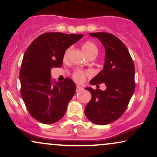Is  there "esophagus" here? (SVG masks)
<instances>
[{"label":"esophagus","instance_id":"obj_1","mask_svg":"<svg viewBox=\"0 0 157 157\" xmlns=\"http://www.w3.org/2000/svg\"><path fill=\"white\" fill-rule=\"evenodd\" d=\"M82 90H83L82 87L80 86V85H77V87H76V90H77V92H80V91Z\"/></svg>","mask_w":157,"mask_h":157}]
</instances>
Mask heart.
Segmentation results:
<instances>
[{
    "mask_svg": "<svg viewBox=\"0 0 157 157\" xmlns=\"http://www.w3.org/2000/svg\"><path fill=\"white\" fill-rule=\"evenodd\" d=\"M82 51L87 56L90 54L93 53H98V48L96 45L93 42L90 41H87L84 44L82 45ZM69 51V48L67 49V51L64 53V58H66L68 52ZM90 72H88V71H83L81 69H77L75 70L72 75V77L74 80L76 81L77 82H82L83 81L85 80V77L88 75H90Z\"/></svg>",
    "mask_w": 157,
    "mask_h": 157,
    "instance_id": "heart-1",
    "label": "heart"
}]
</instances>
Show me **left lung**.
I'll return each instance as SVG.
<instances>
[{"label": "left lung", "mask_w": 157, "mask_h": 157, "mask_svg": "<svg viewBox=\"0 0 157 157\" xmlns=\"http://www.w3.org/2000/svg\"><path fill=\"white\" fill-rule=\"evenodd\" d=\"M89 35L100 40L106 53L104 69L90 82L98 88H85L92 98L85 114L90 122L104 125L118 120L125 112L136 87L135 66L127 47L115 35L107 33ZM101 83L107 86L104 91L99 89Z\"/></svg>", "instance_id": "obj_1"}]
</instances>
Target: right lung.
<instances>
[{
	"mask_svg": "<svg viewBox=\"0 0 157 157\" xmlns=\"http://www.w3.org/2000/svg\"><path fill=\"white\" fill-rule=\"evenodd\" d=\"M82 37V34L44 33L25 51L19 73L21 95L29 113L38 122L52 124L66 112L76 85L69 78L53 82L51 69L62 66L65 51Z\"/></svg>",
	"mask_w": 157,
	"mask_h": 157,
	"instance_id": "1",
	"label": "right lung"
}]
</instances>
